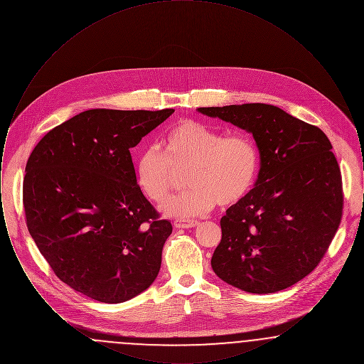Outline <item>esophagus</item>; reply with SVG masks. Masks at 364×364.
I'll return each mask as SVG.
<instances>
[{
	"label": "esophagus",
	"mask_w": 364,
	"mask_h": 364,
	"mask_svg": "<svg viewBox=\"0 0 364 364\" xmlns=\"http://www.w3.org/2000/svg\"><path fill=\"white\" fill-rule=\"evenodd\" d=\"M174 228H181V229H186V228H193V226L199 225V223L196 220H176L173 223Z\"/></svg>",
	"instance_id": "34e87169"
}]
</instances>
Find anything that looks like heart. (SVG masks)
Listing matches in <instances>:
<instances>
[{"label":"heart","instance_id":"1","mask_svg":"<svg viewBox=\"0 0 364 364\" xmlns=\"http://www.w3.org/2000/svg\"><path fill=\"white\" fill-rule=\"evenodd\" d=\"M259 172V150L248 134L226 135L196 120H180L168 129L162 151L144 149L135 162L143 195L162 205L187 173L191 188L172 198L164 210L177 217L200 215L215 203L240 205L254 188Z\"/></svg>","mask_w":364,"mask_h":364}]
</instances>
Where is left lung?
<instances>
[{
    "label": "left lung",
    "instance_id": "1",
    "mask_svg": "<svg viewBox=\"0 0 364 364\" xmlns=\"http://www.w3.org/2000/svg\"><path fill=\"white\" fill-rule=\"evenodd\" d=\"M198 110L251 132L260 153L255 188L221 218L214 273L251 294L294 285L325 257L343 217L341 171L329 139L273 105Z\"/></svg>",
    "mask_w": 364,
    "mask_h": 364
}]
</instances>
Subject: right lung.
I'll return each instance as SVG.
<instances>
[{"label":"right lung","instance_id":"1","mask_svg":"<svg viewBox=\"0 0 364 364\" xmlns=\"http://www.w3.org/2000/svg\"><path fill=\"white\" fill-rule=\"evenodd\" d=\"M173 109H91L49 131L26 165L23 205L54 274L102 303L147 289L172 224L146 199L131 149Z\"/></svg>","mask_w":364,"mask_h":364}]
</instances>
